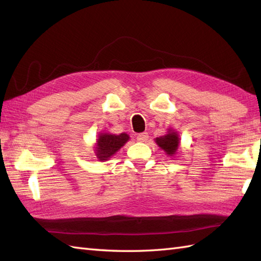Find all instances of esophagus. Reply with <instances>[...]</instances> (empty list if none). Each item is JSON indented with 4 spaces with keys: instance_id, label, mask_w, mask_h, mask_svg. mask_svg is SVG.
I'll return each instance as SVG.
<instances>
[{
    "instance_id": "1",
    "label": "esophagus",
    "mask_w": 261,
    "mask_h": 261,
    "mask_svg": "<svg viewBox=\"0 0 261 261\" xmlns=\"http://www.w3.org/2000/svg\"><path fill=\"white\" fill-rule=\"evenodd\" d=\"M148 138H149V136L147 132H142V134H139L137 136V140L139 142H146L148 140Z\"/></svg>"
}]
</instances>
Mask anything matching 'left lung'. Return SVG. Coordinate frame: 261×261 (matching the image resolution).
<instances>
[{
	"mask_svg": "<svg viewBox=\"0 0 261 261\" xmlns=\"http://www.w3.org/2000/svg\"><path fill=\"white\" fill-rule=\"evenodd\" d=\"M154 142L157 143V146L165 151L168 157H175L176 153L179 150L180 146V139L179 136L177 134V131L173 129H167V134L156 138Z\"/></svg>",
	"mask_w": 261,
	"mask_h": 261,
	"instance_id": "left-lung-1",
	"label": "left lung"
}]
</instances>
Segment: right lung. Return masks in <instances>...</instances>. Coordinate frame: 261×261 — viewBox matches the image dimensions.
Segmentation results:
<instances>
[{
	"mask_svg": "<svg viewBox=\"0 0 261 261\" xmlns=\"http://www.w3.org/2000/svg\"><path fill=\"white\" fill-rule=\"evenodd\" d=\"M130 137L125 132L120 135H113L110 132H99L94 146V152L99 162H105L118 152L125 143L129 141Z\"/></svg>",
	"mask_w": 261,
	"mask_h": 261,
	"instance_id": "obj_1",
	"label": "right lung"
}]
</instances>
